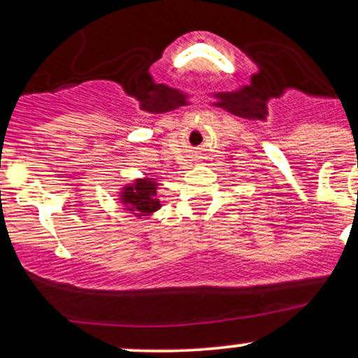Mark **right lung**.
<instances>
[{
	"label": "right lung",
	"instance_id": "obj_1",
	"mask_svg": "<svg viewBox=\"0 0 358 358\" xmlns=\"http://www.w3.org/2000/svg\"><path fill=\"white\" fill-rule=\"evenodd\" d=\"M156 188H158V183L155 178H138L133 183L122 187V192L119 193V200L134 215H151L162 207L158 196H156Z\"/></svg>",
	"mask_w": 358,
	"mask_h": 358
}]
</instances>
